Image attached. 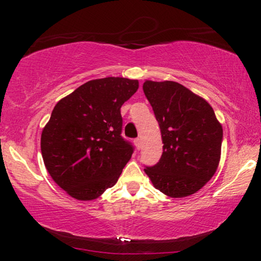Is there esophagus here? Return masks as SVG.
<instances>
[{"label": "esophagus", "instance_id": "esophagus-1", "mask_svg": "<svg viewBox=\"0 0 261 261\" xmlns=\"http://www.w3.org/2000/svg\"><path fill=\"white\" fill-rule=\"evenodd\" d=\"M134 144H135V147H137V149H140V148L142 147V141H141V139H140V138L135 139V140H134Z\"/></svg>", "mask_w": 261, "mask_h": 261}]
</instances>
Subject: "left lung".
<instances>
[{
    "label": "left lung",
    "mask_w": 261,
    "mask_h": 261,
    "mask_svg": "<svg viewBox=\"0 0 261 261\" xmlns=\"http://www.w3.org/2000/svg\"><path fill=\"white\" fill-rule=\"evenodd\" d=\"M163 139V154L145 172L155 189L170 197L190 196L215 174L223 130L205 99L177 82L146 81Z\"/></svg>",
    "instance_id": "obj_1"
}]
</instances>
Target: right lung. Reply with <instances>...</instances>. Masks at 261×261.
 Segmentation results:
<instances>
[{
  "label": "right lung",
  "instance_id": "right-lung-1",
  "mask_svg": "<svg viewBox=\"0 0 261 261\" xmlns=\"http://www.w3.org/2000/svg\"><path fill=\"white\" fill-rule=\"evenodd\" d=\"M137 80L89 81L57 103L41 133V154L52 179L71 197L91 201L114 187L134 152L122 138L121 107Z\"/></svg>",
  "mask_w": 261,
  "mask_h": 261
}]
</instances>
